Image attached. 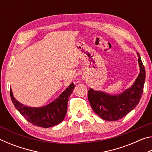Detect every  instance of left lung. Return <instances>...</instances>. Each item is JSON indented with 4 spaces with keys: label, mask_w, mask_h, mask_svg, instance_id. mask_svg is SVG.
Here are the masks:
<instances>
[{
    "label": "left lung",
    "mask_w": 152,
    "mask_h": 152,
    "mask_svg": "<svg viewBox=\"0 0 152 152\" xmlns=\"http://www.w3.org/2000/svg\"><path fill=\"white\" fill-rule=\"evenodd\" d=\"M140 72L133 85L118 95H110L104 92L89 88L88 99L92 110L101 119L117 121L126 116L137 106L143 92L145 70L140 55L137 53Z\"/></svg>",
    "instance_id": "obj_1"
}]
</instances>
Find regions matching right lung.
I'll return each instance as SVG.
<instances>
[{
  "label": "right lung",
  "instance_id": "1",
  "mask_svg": "<svg viewBox=\"0 0 152 152\" xmlns=\"http://www.w3.org/2000/svg\"><path fill=\"white\" fill-rule=\"evenodd\" d=\"M74 88L72 83L57 99L43 107L25 106L15 99L12 90L10 91L11 101L16 109L28 121L39 127L48 128L60 124L66 116L69 97Z\"/></svg>",
  "mask_w": 152,
  "mask_h": 152
}]
</instances>
